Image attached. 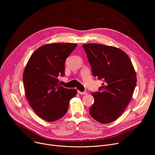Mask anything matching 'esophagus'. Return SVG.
I'll return each mask as SVG.
<instances>
[{"instance_id":"esophagus-1","label":"esophagus","mask_w":155,"mask_h":155,"mask_svg":"<svg viewBox=\"0 0 155 155\" xmlns=\"http://www.w3.org/2000/svg\"><path fill=\"white\" fill-rule=\"evenodd\" d=\"M78 93L79 94H81V95H85V94H87V92H80V91H78Z\"/></svg>"}]
</instances>
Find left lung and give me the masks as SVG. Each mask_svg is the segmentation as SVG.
<instances>
[{
  "instance_id": "left-lung-1",
  "label": "left lung",
  "mask_w": 155,
  "mask_h": 155,
  "mask_svg": "<svg viewBox=\"0 0 155 155\" xmlns=\"http://www.w3.org/2000/svg\"><path fill=\"white\" fill-rule=\"evenodd\" d=\"M92 74L103 81L99 91L92 94L94 102L91 116L102 124L119 118L131 99L136 75L129 57L114 46L89 43L83 45Z\"/></svg>"
}]
</instances>
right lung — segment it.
<instances>
[{
    "instance_id": "obj_1",
    "label": "right lung",
    "mask_w": 155,
    "mask_h": 155,
    "mask_svg": "<svg viewBox=\"0 0 155 155\" xmlns=\"http://www.w3.org/2000/svg\"><path fill=\"white\" fill-rule=\"evenodd\" d=\"M77 45L53 43L39 47L32 54L23 73L25 94L31 107L44 120L53 122L67 113L76 89L59 85L64 75V63Z\"/></svg>"
}]
</instances>
